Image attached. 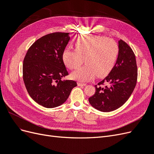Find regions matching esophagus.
Segmentation results:
<instances>
[{
    "label": "esophagus",
    "instance_id": "1",
    "mask_svg": "<svg viewBox=\"0 0 154 154\" xmlns=\"http://www.w3.org/2000/svg\"><path fill=\"white\" fill-rule=\"evenodd\" d=\"M77 84L78 86H85L87 84L84 83H81V82H78Z\"/></svg>",
    "mask_w": 154,
    "mask_h": 154
}]
</instances>
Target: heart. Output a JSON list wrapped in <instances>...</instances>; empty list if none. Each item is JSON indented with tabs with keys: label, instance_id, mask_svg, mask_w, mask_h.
<instances>
[{
	"label": "heart",
	"instance_id": "b5f03b06",
	"mask_svg": "<svg viewBox=\"0 0 154 154\" xmlns=\"http://www.w3.org/2000/svg\"><path fill=\"white\" fill-rule=\"evenodd\" d=\"M118 54V45L114 40L103 36L83 35L76 38L74 49L63 51L62 59L70 69L80 67L84 60L86 65L74 71L71 76L85 82L96 75L97 78L108 75L115 66Z\"/></svg>",
	"mask_w": 154,
	"mask_h": 154
}]
</instances>
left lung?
<instances>
[{"label":"left lung","mask_w":154,"mask_h":154,"mask_svg":"<svg viewBox=\"0 0 154 154\" xmlns=\"http://www.w3.org/2000/svg\"><path fill=\"white\" fill-rule=\"evenodd\" d=\"M137 79L136 57L130 46L119 41V54L115 66L104 80L95 85L96 92L88 98L90 104L101 112L118 109L133 92Z\"/></svg>","instance_id":"8db88e82"}]
</instances>
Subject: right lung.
Listing matches in <instances>:
<instances>
[{"instance_id":"add662e5","label":"right lung","mask_w":154,"mask_h":154,"mask_svg":"<svg viewBox=\"0 0 154 154\" xmlns=\"http://www.w3.org/2000/svg\"><path fill=\"white\" fill-rule=\"evenodd\" d=\"M69 40V32L46 35L32 44L24 57L23 80L27 92L45 108L63 104L77 86L75 81L61 80L69 74L62 53Z\"/></svg>"}]
</instances>
